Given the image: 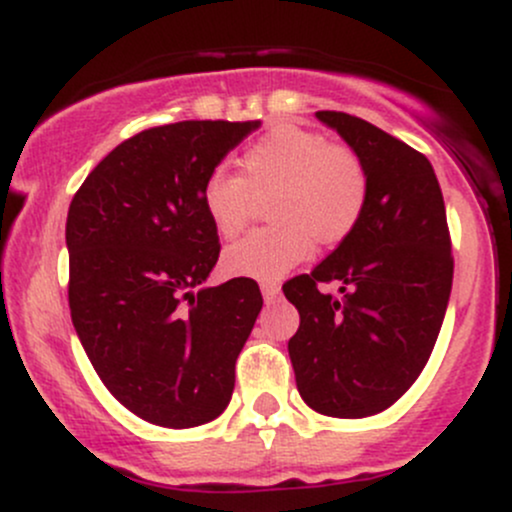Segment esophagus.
<instances>
[{"mask_svg": "<svg viewBox=\"0 0 512 512\" xmlns=\"http://www.w3.org/2000/svg\"><path fill=\"white\" fill-rule=\"evenodd\" d=\"M260 289H262V296H264V301H274L276 296H279V291H281V286L276 284V281H262L260 284Z\"/></svg>", "mask_w": 512, "mask_h": 512, "instance_id": "34e87169", "label": "esophagus"}]
</instances>
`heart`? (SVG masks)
Wrapping results in <instances>:
<instances>
[{
	"label": "heart",
	"mask_w": 512,
	"mask_h": 512,
	"mask_svg": "<svg viewBox=\"0 0 512 512\" xmlns=\"http://www.w3.org/2000/svg\"><path fill=\"white\" fill-rule=\"evenodd\" d=\"M368 173L354 149L327 144L322 134L276 125L240 156V175L211 170L199 190L204 214L221 238L248 226L255 197H269L272 226L252 231L223 255L233 276L274 281L320 243H337L361 221L368 204Z\"/></svg>",
	"instance_id": "obj_1"
}]
</instances>
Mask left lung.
<instances>
[{
    "label": "left lung",
    "instance_id": "8db88e82",
    "mask_svg": "<svg viewBox=\"0 0 512 512\" xmlns=\"http://www.w3.org/2000/svg\"><path fill=\"white\" fill-rule=\"evenodd\" d=\"M368 173V204L339 248L284 284L301 327L289 339L310 409L363 419L397 402L431 358L452 289L443 192L424 154L361 117L320 110ZM338 293L322 292V283Z\"/></svg>",
    "mask_w": 512,
    "mask_h": 512
}]
</instances>
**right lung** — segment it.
I'll return each instance as SVG.
<instances>
[{
    "mask_svg": "<svg viewBox=\"0 0 512 512\" xmlns=\"http://www.w3.org/2000/svg\"><path fill=\"white\" fill-rule=\"evenodd\" d=\"M260 122L144 129L88 173L67 214L69 310L88 361L122 407L163 428L214 421L262 310L260 286L202 289L221 243L199 190Z\"/></svg>",
    "mask_w": 512,
    "mask_h": 512,
    "instance_id": "obj_1",
    "label": "right lung"
}]
</instances>
